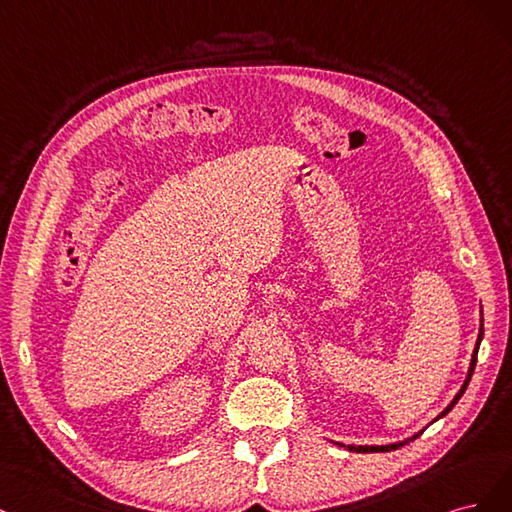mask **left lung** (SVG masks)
<instances>
[{
  "label": "left lung",
  "instance_id": "1",
  "mask_svg": "<svg viewBox=\"0 0 512 512\" xmlns=\"http://www.w3.org/2000/svg\"><path fill=\"white\" fill-rule=\"evenodd\" d=\"M481 340H483V319H481V327H478V338H476V344H474V353H472V359H470V368H468V376H466V381H464V385H461V389L457 391L455 398L451 400V404H449L447 408H444V410L440 412V415H438L434 421L442 419L444 415H449L451 408H453V406L459 402L461 395H464V391H466V387H468V383H470V378H472L474 366H476V355H478V346H481ZM434 421H432V423H434ZM421 432H423V430H421ZM421 432H417L415 436H410V438H406V440H400V442H393V444H381V447H378V444H372V447H370V444H349V447H346V449H349V451H355V453H385V451H395V449H398V447H404L406 442H410V440L419 438V434H421Z\"/></svg>",
  "mask_w": 512,
  "mask_h": 512
}]
</instances>
